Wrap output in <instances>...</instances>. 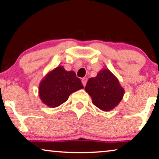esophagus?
I'll return each mask as SVG.
<instances>
[{"instance_id": "esophagus-1", "label": "esophagus", "mask_w": 159, "mask_h": 159, "mask_svg": "<svg viewBox=\"0 0 159 159\" xmlns=\"http://www.w3.org/2000/svg\"><path fill=\"white\" fill-rule=\"evenodd\" d=\"M87 82H88V78H87V77H83V78H82V83L84 85V87L86 85Z\"/></svg>"}]
</instances>
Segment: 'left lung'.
I'll use <instances>...</instances> for the list:
<instances>
[{
	"label": "left lung",
	"instance_id": "obj_1",
	"mask_svg": "<svg viewBox=\"0 0 159 159\" xmlns=\"http://www.w3.org/2000/svg\"><path fill=\"white\" fill-rule=\"evenodd\" d=\"M85 91L92 98L93 103L103 111L116 107L125 95V89L118 78L108 69H102L96 77L90 78Z\"/></svg>",
	"mask_w": 159,
	"mask_h": 159
}]
</instances>
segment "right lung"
Here are the masks:
<instances>
[{
    "mask_svg": "<svg viewBox=\"0 0 159 159\" xmlns=\"http://www.w3.org/2000/svg\"><path fill=\"white\" fill-rule=\"evenodd\" d=\"M81 80L75 71L58 66L48 72L39 84L41 101L50 108H56L66 102L71 93L83 89Z\"/></svg>",
    "mask_w": 159,
    "mask_h": 159,
    "instance_id": "add662e5",
    "label": "right lung"
}]
</instances>
